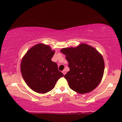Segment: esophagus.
<instances>
[{
	"label": "esophagus",
	"instance_id": "34e87169",
	"mask_svg": "<svg viewBox=\"0 0 122 122\" xmlns=\"http://www.w3.org/2000/svg\"><path fill=\"white\" fill-rule=\"evenodd\" d=\"M62 73H63V75H65V74H66V72L65 71V70H63V71H62Z\"/></svg>",
	"mask_w": 122,
	"mask_h": 122
}]
</instances>
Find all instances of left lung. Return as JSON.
Segmentation results:
<instances>
[{"label": "left lung", "instance_id": "8db88e82", "mask_svg": "<svg viewBox=\"0 0 122 122\" xmlns=\"http://www.w3.org/2000/svg\"><path fill=\"white\" fill-rule=\"evenodd\" d=\"M66 55L70 71L64 76L70 88L79 94L93 90L101 82L105 69L103 57L98 51L84 43L60 50Z\"/></svg>", "mask_w": 122, "mask_h": 122}]
</instances>
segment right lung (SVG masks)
<instances>
[{
    "label": "right lung",
    "mask_w": 122,
    "mask_h": 122,
    "mask_svg": "<svg viewBox=\"0 0 122 122\" xmlns=\"http://www.w3.org/2000/svg\"><path fill=\"white\" fill-rule=\"evenodd\" d=\"M55 51L44 44H38L30 49L21 63V72L27 85L40 94L46 93L55 86L63 74L51 61Z\"/></svg>",
    "instance_id": "obj_1"
}]
</instances>
